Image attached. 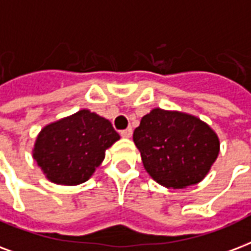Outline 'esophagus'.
I'll use <instances>...</instances> for the list:
<instances>
[{"mask_svg":"<svg viewBox=\"0 0 251 251\" xmlns=\"http://www.w3.org/2000/svg\"><path fill=\"white\" fill-rule=\"evenodd\" d=\"M131 134H133V129H131V127H129V129L122 130L121 137L122 138H130V137H131Z\"/></svg>","mask_w":251,"mask_h":251,"instance_id":"obj_1","label":"esophagus"}]
</instances>
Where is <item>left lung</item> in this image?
Masks as SVG:
<instances>
[{
    "label": "left lung",
    "mask_w": 251,
    "mask_h": 251,
    "mask_svg": "<svg viewBox=\"0 0 251 251\" xmlns=\"http://www.w3.org/2000/svg\"><path fill=\"white\" fill-rule=\"evenodd\" d=\"M143 167L166 188H187L206 176L220 152L208 124L188 113L152 109L134 130Z\"/></svg>",
    "instance_id": "8db88e82"
}]
</instances>
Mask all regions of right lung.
Listing matches in <instances>:
<instances>
[{
  "instance_id": "1",
  "label": "right lung",
  "mask_w": 251,
  "mask_h": 251,
  "mask_svg": "<svg viewBox=\"0 0 251 251\" xmlns=\"http://www.w3.org/2000/svg\"><path fill=\"white\" fill-rule=\"evenodd\" d=\"M118 139L109 120L81 109L46 125L36 137L32 158L51 183L77 185L93 175Z\"/></svg>"
}]
</instances>
